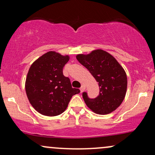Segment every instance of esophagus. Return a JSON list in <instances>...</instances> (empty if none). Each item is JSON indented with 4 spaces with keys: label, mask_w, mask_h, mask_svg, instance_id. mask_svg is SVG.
I'll return each instance as SVG.
<instances>
[{
    "label": "esophagus",
    "mask_w": 155,
    "mask_h": 155,
    "mask_svg": "<svg viewBox=\"0 0 155 155\" xmlns=\"http://www.w3.org/2000/svg\"><path fill=\"white\" fill-rule=\"evenodd\" d=\"M85 89H86V87H85L84 85H81V87H80V91H81V92H82L84 91Z\"/></svg>",
    "instance_id": "1"
}]
</instances>
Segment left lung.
Here are the masks:
<instances>
[{
    "instance_id": "left-lung-1",
    "label": "left lung",
    "mask_w": 155,
    "mask_h": 155,
    "mask_svg": "<svg viewBox=\"0 0 155 155\" xmlns=\"http://www.w3.org/2000/svg\"><path fill=\"white\" fill-rule=\"evenodd\" d=\"M76 59L90 72L100 88L95 98H89L87 92H83L82 97L87 107L102 115L115 111L127 92V75L122 65L103 49H95L87 54H77Z\"/></svg>"
}]
</instances>
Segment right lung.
<instances>
[{
    "label": "right lung",
    "mask_w": 155,
    "mask_h": 155,
    "mask_svg": "<svg viewBox=\"0 0 155 155\" xmlns=\"http://www.w3.org/2000/svg\"><path fill=\"white\" fill-rule=\"evenodd\" d=\"M68 55L54 51L38 58L28 71L25 81L28 98L33 108L44 116L54 117L65 111L73 95L80 92L73 88L69 78L63 74Z\"/></svg>",
    "instance_id": "obj_1"
}]
</instances>
